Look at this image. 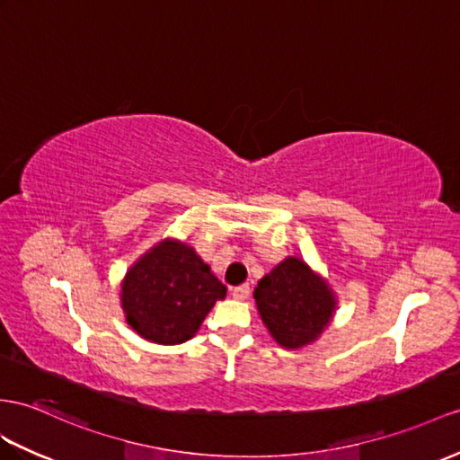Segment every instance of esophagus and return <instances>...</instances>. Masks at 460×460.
Instances as JSON below:
<instances>
[{
    "instance_id": "esophagus-1",
    "label": "esophagus",
    "mask_w": 460,
    "mask_h": 460,
    "mask_svg": "<svg viewBox=\"0 0 460 460\" xmlns=\"http://www.w3.org/2000/svg\"><path fill=\"white\" fill-rule=\"evenodd\" d=\"M232 296L236 300H245L250 296V285H240L232 288Z\"/></svg>"
}]
</instances>
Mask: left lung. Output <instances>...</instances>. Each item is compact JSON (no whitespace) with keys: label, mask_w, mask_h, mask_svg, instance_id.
<instances>
[{"label":"left lung","mask_w":460,"mask_h":460,"mask_svg":"<svg viewBox=\"0 0 460 460\" xmlns=\"http://www.w3.org/2000/svg\"><path fill=\"white\" fill-rule=\"evenodd\" d=\"M253 298L267 332L285 349H302L318 341L338 308L328 279L296 255L277 263L257 283Z\"/></svg>","instance_id":"left-lung-1"}]
</instances>
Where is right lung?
<instances>
[{"mask_svg":"<svg viewBox=\"0 0 460 460\" xmlns=\"http://www.w3.org/2000/svg\"><path fill=\"white\" fill-rule=\"evenodd\" d=\"M224 287L193 245L164 238L134 261L120 281L128 326L158 345H177L199 332Z\"/></svg>","mask_w":460,"mask_h":460,"instance_id":"right-lung-1","label":"right lung"}]
</instances>
